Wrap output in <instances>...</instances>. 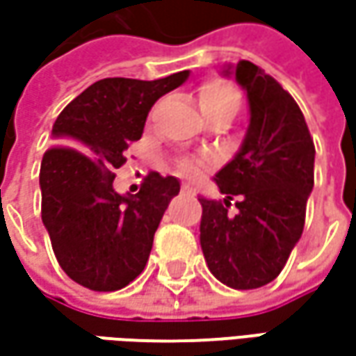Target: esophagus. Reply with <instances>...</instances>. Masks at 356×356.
Returning <instances> with one entry per match:
<instances>
[{
	"instance_id": "34e87169",
	"label": "esophagus",
	"mask_w": 356,
	"mask_h": 356,
	"mask_svg": "<svg viewBox=\"0 0 356 356\" xmlns=\"http://www.w3.org/2000/svg\"><path fill=\"white\" fill-rule=\"evenodd\" d=\"M180 190H182V194H186V196H192V194H194V188L188 184H182V188H180Z\"/></svg>"
}]
</instances>
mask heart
I'll list each match as a JSON object with an SVG mask.
<instances>
[{"instance_id":"1","label":"heart","mask_w":356,"mask_h":356,"mask_svg":"<svg viewBox=\"0 0 356 356\" xmlns=\"http://www.w3.org/2000/svg\"><path fill=\"white\" fill-rule=\"evenodd\" d=\"M200 108L204 117L216 113H236L239 108V90L226 81H210L200 87ZM208 168L206 158H182L178 160V172L186 178H200Z\"/></svg>"}]
</instances>
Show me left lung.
Here are the masks:
<instances>
[{"mask_svg":"<svg viewBox=\"0 0 356 356\" xmlns=\"http://www.w3.org/2000/svg\"><path fill=\"white\" fill-rule=\"evenodd\" d=\"M234 75L248 92L250 127L238 154L213 178L226 200L198 198L200 245L216 280L257 289L280 275L303 234L315 144L299 104L273 76L250 61H239Z\"/></svg>","mask_w":356,"mask_h":356,"instance_id":"left-lung-1","label":"left lung"}]
</instances>
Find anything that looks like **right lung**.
I'll list each match as a JSON object with an SVG mask.
<instances>
[{"label":"right lung","mask_w":356,"mask_h":356,"mask_svg":"<svg viewBox=\"0 0 356 356\" xmlns=\"http://www.w3.org/2000/svg\"><path fill=\"white\" fill-rule=\"evenodd\" d=\"M190 71L156 81L101 79L67 104L41 160V220L63 271L92 291H117L146 267L154 232L180 192L174 176L150 172L138 194H118L115 168L143 136L152 104Z\"/></svg>","instance_id":"right-lung-1"}]
</instances>
